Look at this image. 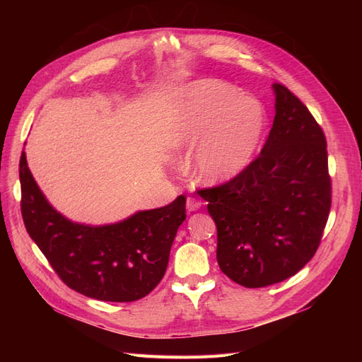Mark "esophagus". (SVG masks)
I'll return each instance as SVG.
<instances>
[{
  "instance_id": "1",
  "label": "esophagus",
  "mask_w": 362,
  "mask_h": 362,
  "mask_svg": "<svg viewBox=\"0 0 362 362\" xmlns=\"http://www.w3.org/2000/svg\"><path fill=\"white\" fill-rule=\"evenodd\" d=\"M201 205H202V202L196 198H187V204H185V206H187V211H190V213L199 210Z\"/></svg>"
}]
</instances>
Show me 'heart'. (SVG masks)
Wrapping results in <instances>:
<instances>
[{"label": "heart", "mask_w": 362, "mask_h": 362, "mask_svg": "<svg viewBox=\"0 0 362 362\" xmlns=\"http://www.w3.org/2000/svg\"><path fill=\"white\" fill-rule=\"evenodd\" d=\"M267 128L257 98L218 80H199L178 95L168 140L175 149L196 148L193 168L208 185L238 177L254 161Z\"/></svg>", "instance_id": "1"}]
</instances>
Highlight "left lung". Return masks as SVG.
<instances>
[{"instance_id":"left-lung-1","label":"left lung","mask_w":362,"mask_h":362,"mask_svg":"<svg viewBox=\"0 0 362 362\" xmlns=\"http://www.w3.org/2000/svg\"><path fill=\"white\" fill-rule=\"evenodd\" d=\"M275 119L258 158L201 190L217 228V262L247 288L296 275L320 245L331 210L326 139L298 96L275 83Z\"/></svg>"}]
</instances>
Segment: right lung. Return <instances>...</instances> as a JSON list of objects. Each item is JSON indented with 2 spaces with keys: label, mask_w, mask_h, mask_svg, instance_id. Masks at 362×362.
<instances>
[{
  "label": "right lung",
  "mask_w": 362,
  "mask_h": 362,
  "mask_svg": "<svg viewBox=\"0 0 362 362\" xmlns=\"http://www.w3.org/2000/svg\"><path fill=\"white\" fill-rule=\"evenodd\" d=\"M19 180L27 233L69 288L98 300L133 302L158 286L185 221L182 194L166 206L95 226L69 221L48 202L28 169L25 152Z\"/></svg>",
  "instance_id": "1"
}]
</instances>
